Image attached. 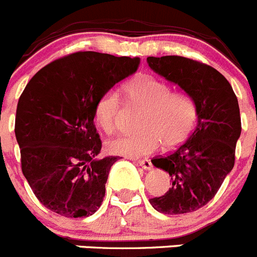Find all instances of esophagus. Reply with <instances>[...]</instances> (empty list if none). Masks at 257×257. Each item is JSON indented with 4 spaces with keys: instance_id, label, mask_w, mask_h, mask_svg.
<instances>
[{
    "instance_id": "34e87169",
    "label": "esophagus",
    "mask_w": 257,
    "mask_h": 257,
    "mask_svg": "<svg viewBox=\"0 0 257 257\" xmlns=\"http://www.w3.org/2000/svg\"><path fill=\"white\" fill-rule=\"evenodd\" d=\"M136 163L139 164L140 167H143L144 169H147V171H150V169L153 168V164L152 162L148 161V159H143V161H138Z\"/></svg>"
}]
</instances>
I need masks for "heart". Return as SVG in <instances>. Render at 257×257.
Listing matches in <instances>:
<instances>
[{
  "instance_id": "1",
  "label": "heart",
  "mask_w": 257,
  "mask_h": 257,
  "mask_svg": "<svg viewBox=\"0 0 257 257\" xmlns=\"http://www.w3.org/2000/svg\"><path fill=\"white\" fill-rule=\"evenodd\" d=\"M124 99L131 107L140 109L136 127L130 135L118 136L108 141L113 154L140 158L154 153L158 148L173 149L190 136L197 119L194 99L185 91H169L166 82L150 75H139L123 86ZM118 94L108 90L95 104V121L105 133L110 134L118 123Z\"/></svg>"
}]
</instances>
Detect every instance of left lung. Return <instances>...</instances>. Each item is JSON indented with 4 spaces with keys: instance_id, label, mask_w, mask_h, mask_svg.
<instances>
[{
    "instance_id": "obj_1",
    "label": "left lung",
    "mask_w": 257,
    "mask_h": 257,
    "mask_svg": "<svg viewBox=\"0 0 257 257\" xmlns=\"http://www.w3.org/2000/svg\"><path fill=\"white\" fill-rule=\"evenodd\" d=\"M147 61L155 74L191 96L197 108L196 128L186 143L152 161L171 176L172 186L150 204L171 215L196 211L215 196L234 166L241 135L238 100L228 80L211 66L181 56Z\"/></svg>"
}]
</instances>
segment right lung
Segmentation results:
<instances>
[{"label":"right lung","mask_w":257,"mask_h":257,"mask_svg":"<svg viewBox=\"0 0 257 257\" xmlns=\"http://www.w3.org/2000/svg\"><path fill=\"white\" fill-rule=\"evenodd\" d=\"M140 58L76 52L32 77L16 108L21 169L37 199L67 218L100 208L110 167L118 157L98 158L102 141L94 109L102 94L136 72Z\"/></svg>","instance_id":"right-lung-1"}]
</instances>
